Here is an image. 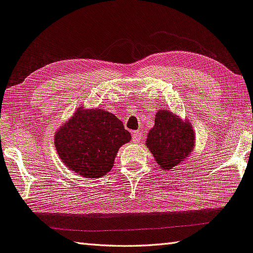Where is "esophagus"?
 Segmentation results:
<instances>
[{
  "mask_svg": "<svg viewBox=\"0 0 253 253\" xmlns=\"http://www.w3.org/2000/svg\"><path fill=\"white\" fill-rule=\"evenodd\" d=\"M131 137H132V141H134L135 144H138V142H140L141 139H142V135H141V132L139 130L132 131Z\"/></svg>",
  "mask_w": 253,
  "mask_h": 253,
  "instance_id": "esophagus-1",
  "label": "esophagus"
}]
</instances>
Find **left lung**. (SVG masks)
<instances>
[{
  "label": "left lung",
  "instance_id": "1",
  "mask_svg": "<svg viewBox=\"0 0 253 253\" xmlns=\"http://www.w3.org/2000/svg\"><path fill=\"white\" fill-rule=\"evenodd\" d=\"M195 134L190 123L162 109L147 135L146 145L159 167L169 170L180 165L194 150Z\"/></svg>",
  "mask_w": 253,
  "mask_h": 253
}]
</instances>
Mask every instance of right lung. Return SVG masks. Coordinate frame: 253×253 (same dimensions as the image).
I'll use <instances>...</instances> for the list:
<instances>
[{
    "label": "right lung",
    "mask_w": 253,
    "mask_h": 253,
    "mask_svg": "<svg viewBox=\"0 0 253 253\" xmlns=\"http://www.w3.org/2000/svg\"><path fill=\"white\" fill-rule=\"evenodd\" d=\"M130 139V132L112 113L79 107L54 141L68 169L85 178H99L111 170L119 147Z\"/></svg>",
    "instance_id": "obj_1"
}]
</instances>
